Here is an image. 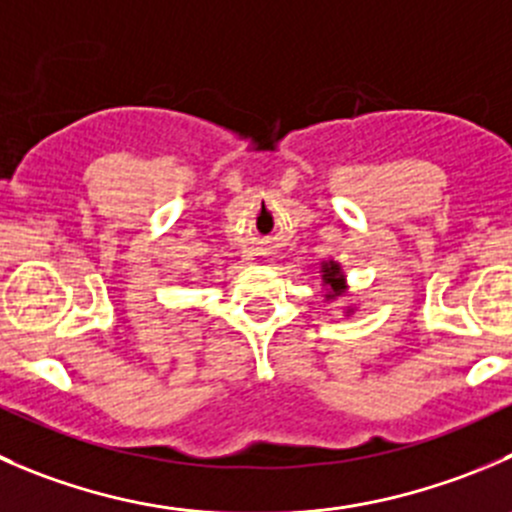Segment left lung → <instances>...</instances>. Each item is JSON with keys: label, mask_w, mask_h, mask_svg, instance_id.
Returning <instances> with one entry per match:
<instances>
[{"label": "left lung", "mask_w": 512, "mask_h": 512, "mask_svg": "<svg viewBox=\"0 0 512 512\" xmlns=\"http://www.w3.org/2000/svg\"><path fill=\"white\" fill-rule=\"evenodd\" d=\"M322 285L330 287V295H325L327 300H335L337 295L345 292V275H342L337 262H325V265H322Z\"/></svg>", "instance_id": "1"}]
</instances>
